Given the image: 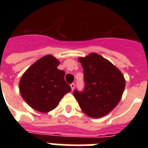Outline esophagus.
<instances>
[{"mask_svg":"<svg viewBox=\"0 0 148 148\" xmlns=\"http://www.w3.org/2000/svg\"><path fill=\"white\" fill-rule=\"evenodd\" d=\"M71 90L73 91V90H74V87H75V85H74V83L71 84Z\"/></svg>","mask_w":148,"mask_h":148,"instance_id":"1","label":"esophagus"}]
</instances>
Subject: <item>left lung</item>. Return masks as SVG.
<instances>
[{
    "label": "left lung",
    "instance_id": "1",
    "mask_svg": "<svg viewBox=\"0 0 148 148\" xmlns=\"http://www.w3.org/2000/svg\"><path fill=\"white\" fill-rule=\"evenodd\" d=\"M77 59L83 68L85 89L82 93L74 90V97L87 116H106L122 97L125 88L124 75L111 62L94 52Z\"/></svg>",
    "mask_w": 148,
    "mask_h": 148
}]
</instances>
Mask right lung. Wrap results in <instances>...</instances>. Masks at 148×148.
I'll return each mask as SVG.
<instances>
[{"label": "right lung", "instance_id": "add662e5", "mask_svg": "<svg viewBox=\"0 0 148 148\" xmlns=\"http://www.w3.org/2000/svg\"><path fill=\"white\" fill-rule=\"evenodd\" d=\"M51 55L43 56L24 72L19 83L21 97L28 106L41 112L55 109L66 93L71 91L65 82V72Z\"/></svg>", "mask_w": 148, "mask_h": 148}]
</instances>
